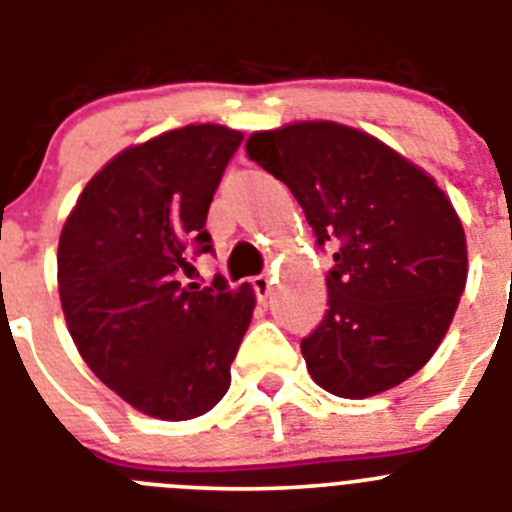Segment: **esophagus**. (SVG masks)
<instances>
[{
    "label": "esophagus",
    "instance_id": "esophagus-1",
    "mask_svg": "<svg viewBox=\"0 0 512 512\" xmlns=\"http://www.w3.org/2000/svg\"><path fill=\"white\" fill-rule=\"evenodd\" d=\"M252 288H255L257 298H267L272 290V278L270 275H257V278H252Z\"/></svg>",
    "mask_w": 512,
    "mask_h": 512
}]
</instances>
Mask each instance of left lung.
<instances>
[{
    "label": "left lung",
    "mask_w": 512,
    "mask_h": 512,
    "mask_svg": "<svg viewBox=\"0 0 512 512\" xmlns=\"http://www.w3.org/2000/svg\"><path fill=\"white\" fill-rule=\"evenodd\" d=\"M247 156L283 181L333 242L328 310L300 341L318 386L364 399L427 364L467 280L465 229L424 174L369 133L308 121L252 133Z\"/></svg>",
    "instance_id": "left-lung-1"
}]
</instances>
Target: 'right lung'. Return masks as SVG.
<instances>
[{
  "mask_svg": "<svg viewBox=\"0 0 512 512\" xmlns=\"http://www.w3.org/2000/svg\"><path fill=\"white\" fill-rule=\"evenodd\" d=\"M242 133L184 126L126 148L88 181L62 227L57 285L70 336L108 389L148 417L194 419L227 394L250 326V285L181 283L214 252L209 204Z\"/></svg>",
  "mask_w": 512,
  "mask_h": 512,
  "instance_id": "obj_1",
  "label": "right lung"
}]
</instances>
